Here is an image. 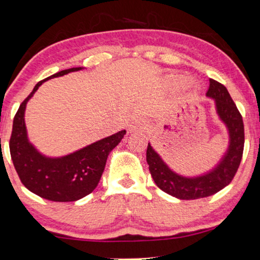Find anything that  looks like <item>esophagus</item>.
Returning a JSON list of instances; mask_svg holds the SVG:
<instances>
[{"label": "esophagus", "mask_w": 260, "mask_h": 260, "mask_svg": "<svg viewBox=\"0 0 260 260\" xmlns=\"http://www.w3.org/2000/svg\"><path fill=\"white\" fill-rule=\"evenodd\" d=\"M146 128V123L144 121H134V122L129 126V132H138V131H143Z\"/></svg>", "instance_id": "34e87169"}]
</instances>
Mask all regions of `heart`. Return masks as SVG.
Segmentation results:
<instances>
[{
	"instance_id": "heart-1",
	"label": "heart",
	"mask_w": 260,
	"mask_h": 260,
	"mask_svg": "<svg viewBox=\"0 0 260 260\" xmlns=\"http://www.w3.org/2000/svg\"><path fill=\"white\" fill-rule=\"evenodd\" d=\"M168 82L171 86H176V88H177V86H181L183 84V82H184V78H183L182 76L172 75L168 78Z\"/></svg>"
}]
</instances>
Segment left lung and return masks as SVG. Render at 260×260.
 I'll return each instance as SVG.
<instances>
[{
    "mask_svg": "<svg viewBox=\"0 0 260 260\" xmlns=\"http://www.w3.org/2000/svg\"><path fill=\"white\" fill-rule=\"evenodd\" d=\"M207 96L214 99L217 115L226 124L230 134L227 152L212 171L197 177H184L172 171L150 144L147 146L146 160L154 183L162 191L179 200L203 199L220 191L234 178L243 158L245 143L243 116L230 92L223 84L209 79Z\"/></svg>",
    "mask_w": 260,
    "mask_h": 260,
    "instance_id": "left-lung-1",
    "label": "left lung"
}]
</instances>
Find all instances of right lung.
Listing matches in <instances>:
<instances>
[{
    "label": "right lung",
    "mask_w": 260,
    "mask_h": 260,
    "mask_svg": "<svg viewBox=\"0 0 260 260\" xmlns=\"http://www.w3.org/2000/svg\"><path fill=\"white\" fill-rule=\"evenodd\" d=\"M82 70L72 68L40 81L19 107L13 121L9 150L14 168L29 191L54 202H72L89 195L98 186L110 151L116 147L126 131H120L64 157L50 158L41 154L27 137L26 105L38 88L47 79Z\"/></svg>",
    "instance_id": "right-lung-1"
}]
</instances>
